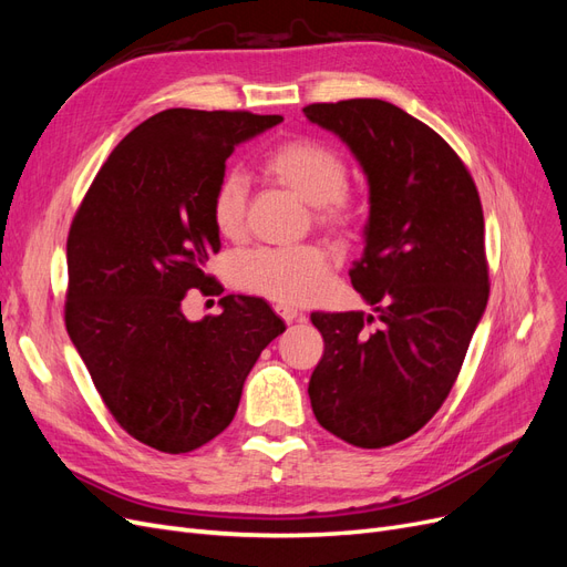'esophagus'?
I'll return each instance as SVG.
<instances>
[{
  "instance_id": "obj_1",
  "label": "esophagus",
  "mask_w": 567,
  "mask_h": 567,
  "mask_svg": "<svg viewBox=\"0 0 567 567\" xmlns=\"http://www.w3.org/2000/svg\"><path fill=\"white\" fill-rule=\"evenodd\" d=\"M274 310H277V315L286 321V323H293V321H298L302 315L298 312V310H293V307L290 305H277L274 307Z\"/></svg>"
}]
</instances>
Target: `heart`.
<instances>
[{
	"label": "heart",
	"mask_w": 567,
	"mask_h": 567,
	"mask_svg": "<svg viewBox=\"0 0 567 567\" xmlns=\"http://www.w3.org/2000/svg\"><path fill=\"white\" fill-rule=\"evenodd\" d=\"M265 169L274 182L315 205V219L321 227L342 231L354 221V208L346 194L348 165L336 148L315 140L286 142L269 153ZM246 203V177L231 169L213 194V225L221 236H241ZM231 279L248 293L281 305H302L323 290L329 255L319 246L255 248L234 257Z\"/></svg>",
	"instance_id": "heart-1"
}]
</instances>
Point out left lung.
<instances>
[{
	"instance_id": "obj_1",
	"label": "left lung",
	"mask_w": 567,
	"mask_h": 567,
	"mask_svg": "<svg viewBox=\"0 0 567 567\" xmlns=\"http://www.w3.org/2000/svg\"><path fill=\"white\" fill-rule=\"evenodd\" d=\"M369 184L357 293L379 315L315 312L323 354L310 379L317 421L354 447L381 450L435 416L487 307L485 219L466 165L421 120L381 99L312 104Z\"/></svg>"
}]
</instances>
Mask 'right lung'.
Here are the masks:
<instances>
[{"label": "right lung", "instance_id": "right-lung-1", "mask_svg": "<svg viewBox=\"0 0 567 567\" xmlns=\"http://www.w3.org/2000/svg\"><path fill=\"white\" fill-rule=\"evenodd\" d=\"M281 115L169 109L134 127L99 169L68 234L65 329L113 419L165 454L231 423L257 357L284 321L262 298L225 296L188 321L186 290L213 293V194L238 144Z\"/></svg>", "mask_w": 567, "mask_h": 567}]
</instances>
